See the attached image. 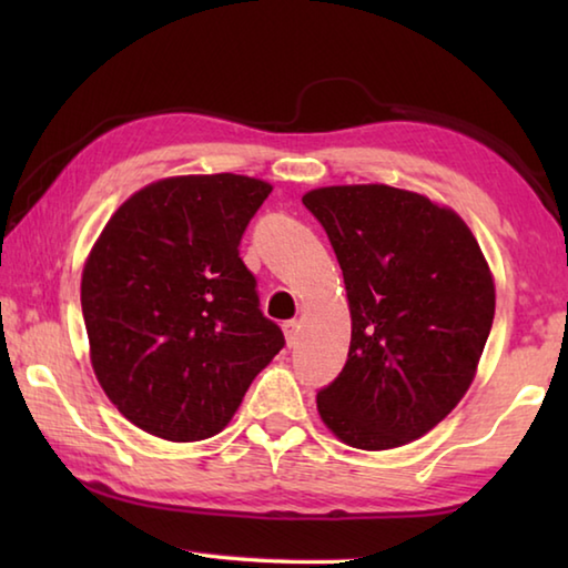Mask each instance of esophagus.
<instances>
[{
    "instance_id": "obj_1",
    "label": "esophagus",
    "mask_w": 568,
    "mask_h": 568,
    "mask_svg": "<svg viewBox=\"0 0 568 568\" xmlns=\"http://www.w3.org/2000/svg\"><path fill=\"white\" fill-rule=\"evenodd\" d=\"M297 328H301V325H297L295 321H287V323L283 325V333H285V343H287V345H291V348H293V345L297 343Z\"/></svg>"
}]
</instances>
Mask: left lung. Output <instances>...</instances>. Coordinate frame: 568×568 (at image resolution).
<instances>
[{"label":"left lung","mask_w":568,"mask_h":568,"mask_svg":"<svg viewBox=\"0 0 568 568\" xmlns=\"http://www.w3.org/2000/svg\"><path fill=\"white\" fill-rule=\"evenodd\" d=\"M338 257L351 351L318 393L343 444L406 446L436 428L476 378L496 287L464 217L420 192L331 185L303 195Z\"/></svg>","instance_id":"left-lung-1"}]
</instances>
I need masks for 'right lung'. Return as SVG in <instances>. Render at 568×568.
I'll return each mask as SVG.
<instances>
[{"label":"right lung","mask_w":568,"mask_h":568,"mask_svg":"<svg viewBox=\"0 0 568 568\" xmlns=\"http://www.w3.org/2000/svg\"><path fill=\"white\" fill-rule=\"evenodd\" d=\"M271 192L233 172L165 178L124 200L94 240L82 267L92 371L152 436L220 434L285 345L237 253Z\"/></svg>","instance_id":"1"}]
</instances>
